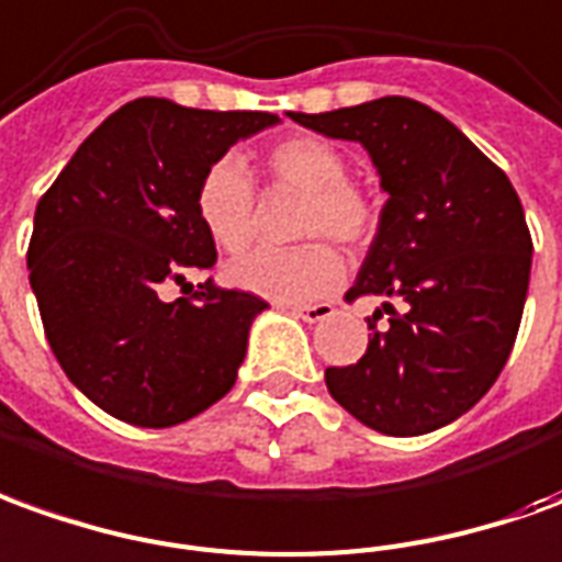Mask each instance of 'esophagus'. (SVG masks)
Segmentation results:
<instances>
[{"label":"esophagus","instance_id":"esophagus-1","mask_svg":"<svg viewBox=\"0 0 562 562\" xmlns=\"http://www.w3.org/2000/svg\"><path fill=\"white\" fill-rule=\"evenodd\" d=\"M290 312L296 315V318H303L305 324H321V321H327L333 315V305L330 303H315V305H288Z\"/></svg>","mask_w":562,"mask_h":562}]
</instances>
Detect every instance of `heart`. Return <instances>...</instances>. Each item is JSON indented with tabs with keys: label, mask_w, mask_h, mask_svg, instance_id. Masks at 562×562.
Returning <instances> with one entry per match:
<instances>
[{
	"label": "heart",
	"mask_w": 562,
	"mask_h": 562,
	"mask_svg": "<svg viewBox=\"0 0 562 562\" xmlns=\"http://www.w3.org/2000/svg\"><path fill=\"white\" fill-rule=\"evenodd\" d=\"M274 183L305 192L300 235H333L342 244H361L373 229L370 204L348 183V165L339 149L318 137H288L266 156ZM201 226L223 250L238 254L254 238L257 199L238 158H220L201 177L195 192ZM342 257L330 241L300 247H259L235 259L226 278L232 288L272 303H308L342 278Z\"/></svg>",
	"instance_id": "heart-1"
}]
</instances>
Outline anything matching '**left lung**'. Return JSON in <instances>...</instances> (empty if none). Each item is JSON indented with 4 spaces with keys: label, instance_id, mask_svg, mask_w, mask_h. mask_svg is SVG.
Segmentation results:
<instances>
[{
    "label": "left lung",
    "instance_id": "1",
    "mask_svg": "<svg viewBox=\"0 0 562 562\" xmlns=\"http://www.w3.org/2000/svg\"><path fill=\"white\" fill-rule=\"evenodd\" d=\"M290 119L361 143L389 195L348 290V300L382 305L367 318L361 361L324 373L327 392L379 435L437 431L493 389L514 348L532 269L524 204L508 177L419 100L379 97Z\"/></svg>",
    "mask_w": 562,
    "mask_h": 562
}]
</instances>
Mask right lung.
Returning a JSON list of instances; mask_svg holds the SVG:
<instances>
[{"label": "right lung", "instance_id": "1", "mask_svg": "<svg viewBox=\"0 0 562 562\" xmlns=\"http://www.w3.org/2000/svg\"><path fill=\"white\" fill-rule=\"evenodd\" d=\"M274 125L269 112L140 97L81 143L38 201L26 269L48 346L69 382L115 419L170 428L235 385L269 305L214 278L192 300L165 290L216 262L195 211L204 170Z\"/></svg>", "mask_w": 562, "mask_h": 562}]
</instances>
